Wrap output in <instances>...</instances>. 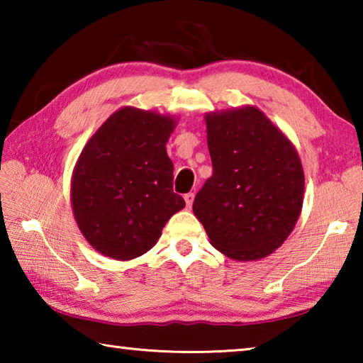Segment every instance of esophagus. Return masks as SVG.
<instances>
[{
	"label": "esophagus",
	"instance_id": "34e87169",
	"mask_svg": "<svg viewBox=\"0 0 363 363\" xmlns=\"http://www.w3.org/2000/svg\"><path fill=\"white\" fill-rule=\"evenodd\" d=\"M184 200H186L187 208H190V206H192V203H194V194L192 192L186 194V195H184Z\"/></svg>",
	"mask_w": 363,
	"mask_h": 363
}]
</instances>
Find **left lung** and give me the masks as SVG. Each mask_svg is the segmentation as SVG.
<instances>
[{"label":"left lung","instance_id":"1","mask_svg":"<svg viewBox=\"0 0 363 363\" xmlns=\"http://www.w3.org/2000/svg\"><path fill=\"white\" fill-rule=\"evenodd\" d=\"M213 176L194 200L210 243L237 261L266 257L290 235L304 195L301 160L256 107L205 116Z\"/></svg>","mask_w":363,"mask_h":363}]
</instances>
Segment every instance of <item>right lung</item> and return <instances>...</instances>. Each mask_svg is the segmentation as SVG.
<instances>
[{
  "instance_id": "1",
  "label": "right lung",
  "mask_w": 363,
  "mask_h": 363,
  "mask_svg": "<svg viewBox=\"0 0 363 363\" xmlns=\"http://www.w3.org/2000/svg\"><path fill=\"white\" fill-rule=\"evenodd\" d=\"M174 120L126 107L84 145L73 171L72 205L91 247L113 259L149 251L168 219L186 206L173 192L167 143Z\"/></svg>"
}]
</instances>
